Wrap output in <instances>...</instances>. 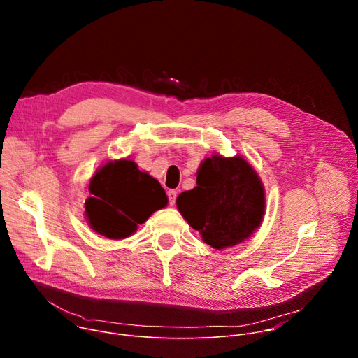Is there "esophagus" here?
Segmentation results:
<instances>
[{"label":"esophagus","mask_w":358,"mask_h":358,"mask_svg":"<svg viewBox=\"0 0 358 358\" xmlns=\"http://www.w3.org/2000/svg\"><path fill=\"white\" fill-rule=\"evenodd\" d=\"M167 195H169V202H170V206H174V203H176V199H177V191H174V189H169V191H167Z\"/></svg>","instance_id":"obj_1"}]
</instances>
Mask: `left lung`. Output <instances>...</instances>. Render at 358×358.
<instances>
[{"label": "left lung", "instance_id": "1", "mask_svg": "<svg viewBox=\"0 0 358 358\" xmlns=\"http://www.w3.org/2000/svg\"><path fill=\"white\" fill-rule=\"evenodd\" d=\"M177 208L202 241L215 249L235 246L261 227L265 189L241 156L214 155L196 171V187L177 196Z\"/></svg>", "mask_w": 358, "mask_h": 358}]
</instances>
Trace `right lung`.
<instances>
[{"instance_id":"right-lung-1","label":"right lung","mask_w":358,"mask_h":358,"mask_svg":"<svg viewBox=\"0 0 358 358\" xmlns=\"http://www.w3.org/2000/svg\"><path fill=\"white\" fill-rule=\"evenodd\" d=\"M85 215L90 228L109 239L133 235L140 224L167 206L160 182L133 160H113L97 169L89 182Z\"/></svg>"}]
</instances>
